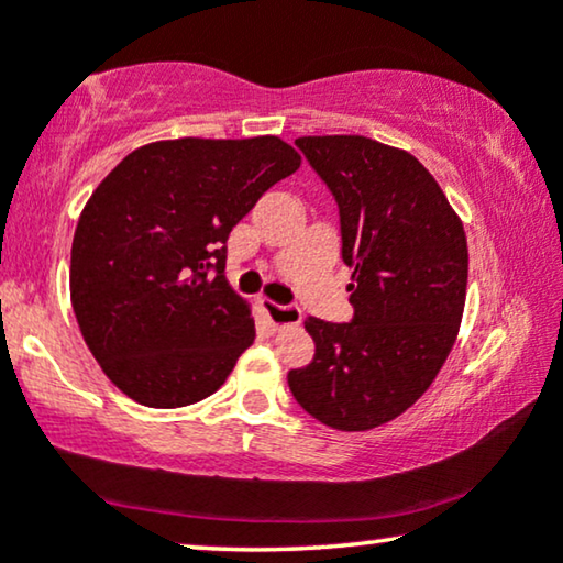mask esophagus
I'll return each instance as SVG.
<instances>
[{
  "instance_id": "esophagus-1",
  "label": "esophagus",
  "mask_w": 563,
  "mask_h": 563,
  "mask_svg": "<svg viewBox=\"0 0 563 563\" xmlns=\"http://www.w3.org/2000/svg\"><path fill=\"white\" fill-rule=\"evenodd\" d=\"M261 310H264L268 325L274 330L289 328V325H299L302 322V310L295 305H276L272 299H258Z\"/></svg>"
}]
</instances>
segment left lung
I'll list each match as a JSON object with an SVG mask.
<instances>
[{"label": "left lung", "mask_w": 563, "mask_h": 563, "mask_svg": "<svg viewBox=\"0 0 563 563\" xmlns=\"http://www.w3.org/2000/svg\"><path fill=\"white\" fill-rule=\"evenodd\" d=\"M295 143L341 212L353 320H305L314 358L291 368L289 389L328 428L372 430L418 402L456 343L466 302V233L412 153L364 135H307Z\"/></svg>", "instance_id": "8db88e82"}]
</instances>
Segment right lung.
I'll return each instance as SVG.
<instances>
[{
    "label": "right lung",
    "mask_w": 563,
    "mask_h": 563,
    "mask_svg": "<svg viewBox=\"0 0 563 563\" xmlns=\"http://www.w3.org/2000/svg\"><path fill=\"white\" fill-rule=\"evenodd\" d=\"M299 164L276 135L179 137L133 151L91 191L71 245V305L91 356L130 399L172 410L225 384L256 338L225 279L228 235Z\"/></svg>",
    "instance_id": "obj_1"
}]
</instances>
